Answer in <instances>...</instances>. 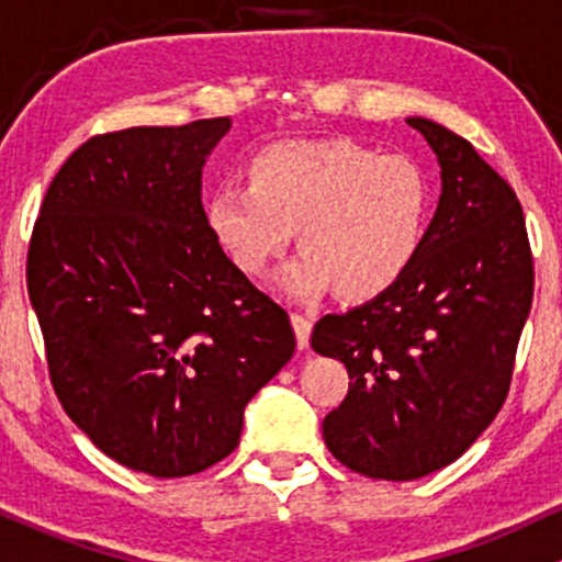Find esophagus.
I'll list each match as a JSON object with an SVG mask.
<instances>
[{
    "instance_id": "obj_1",
    "label": "esophagus",
    "mask_w": 562,
    "mask_h": 562,
    "mask_svg": "<svg viewBox=\"0 0 562 562\" xmlns=\"http://www.w3.org/2000/svg\"><path fill=\"white\" fill-rule=\"evenodd\" d=\"M290 322H293V330H295V340H299V348H306L308 338H312V325H314L312 317L295 312L293 317H290Z\"/></svg>"
}]
</instances>
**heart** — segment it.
<instances>
[{
  "label": "heart",
  "mask_w": 562,
  "mask_h": 562,
  "mask_svg": "<svg viewBox=\"0 0 562 562\" xmlns=\"http://www.w3.org/2000/svg\"><path fill=\"white\" fill-rule=\"evenodd\" d=\"M430 216L428 171L353 139L263 147L250 182L218 184L209 203L216 240L248 277L267 272L299 229L303 254L280 277L295 299L333 285L346 301L385 293L420 256Z\"/></svg>",
  "instance_id": "heart-1"
}]
</instances>
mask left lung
Returning a JSON list of instances; mask_svg holds the SVG:
<instances>
[{"label":"left lung","mask_w":562,"mask_h":562,"mask_svg":"<svg viewBox=\"0 0 562 562\" xmlns=\"http://www.w3.org/2000/svg\"><path fill=\"white\" fill-rule=\"evenodd\" d=\"M434 147L441 198L396 285L314 325L312 348L346 364L348 393L322 423L353 473L415 481L447 468L492 425L531 312L533 259L513 187L468 139L406 119Z\"/></svg>","instance_id":"obj_1"}]
</instances>
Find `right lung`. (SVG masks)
<instances>
[{
    "label": "right lung",
    "instance_id": "right-lung-1",
    "mask_svg": "<svg viewBox=\"0 0 562 562\" xmlns=\"http://www.w3.org/2000/svg\"><path fill=\"white\" fill-rule=\"evenodd\" d=\"M229 119L87 139L29 245V299L63 409L121 465L182 479L235 451L245 404L290 362L280 303L227 259L200 200Z\"/></svg>",
    "mask_w": 562,
    "mask_h": 562
}]
</instances>
